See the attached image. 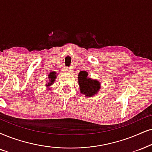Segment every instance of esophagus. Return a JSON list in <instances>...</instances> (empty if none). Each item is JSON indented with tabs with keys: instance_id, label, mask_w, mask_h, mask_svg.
Returning <instances> with one entry per match:
<instances>
[{
	"instance_id": "34e87169",
	"label": "esophagus",
	"mask_w": 152,
	"mask_h": 152,
	"mask_svg": "<svg viewBox=\"0 0 152 152\" xmlns=\"http://www.w3.org/2000/svg\"><path fill=\"white\" fill-rule=\"evenodd\" d=\"M64 72H66V74H71V72H72V70H71L69 68H65L64 69Z\"/></svg>"
}]
</instances>
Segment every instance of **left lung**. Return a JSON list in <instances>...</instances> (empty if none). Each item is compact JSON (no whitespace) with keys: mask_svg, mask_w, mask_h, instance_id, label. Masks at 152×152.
I'll list each match as a JSON object with an SVG mask.
<instances>
[{"mask_svg":"<svg viewBox=\"0 0 152 152\" xmlns=\"http://www.w3.org/2000/svg\"><path fill=\"white\" fill-rule=\"evenodd\" d=\"M78 76V86L82 95L87 97H92L99 93L101 88V83L99 80L88 77V73L86 71L80 72Z\"/></svg>","mask_w":152,"mask_h":152,"instance_id":"8db88e82","label":"left lung"}]
</instances>
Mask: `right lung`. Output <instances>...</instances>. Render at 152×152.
Returning <instances> with one entry per match:
<instances>
[{
	"mask_svg": "<svg viewBox=\"0 0 152 152\" xmlns=\"http://www.w3.org/2000/svg\"><path fill=\"white\" fill-rule=\"evenodd\" d=\"M57 75L56 74V72H50V74H48V83L45 84V86L47 88L50 87V86H52L53 84V83L55 81V79H56ZM50 89V88H48V90Z\"/></svg>",
	"mask_w": 152,
	"mask_h": 152,
	"instance_id": "add662e5",
	"label": "right lung"
}]
</instances>
